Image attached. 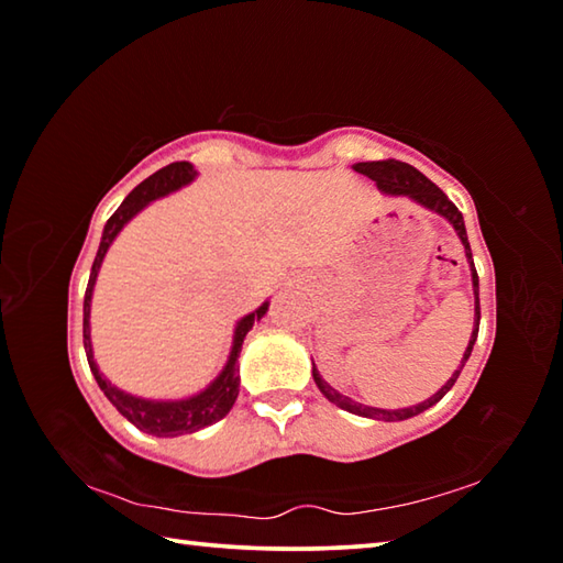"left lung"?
Returning a JSON list of instances; mask_svg holds the SVG:
<instances>
[{
	"mask_svg": "<svg viewBox=\"0 0 563 563\" xmlns=\"http://www.w3.org/2000/svg\"><path fill=\"white\" fill-rule=\"evenodd\" d=\"M357 170V174L373 178L377 188H383L385 194H405L409 198H415L417 203H422L427 208H432V211H437L440 216H444L446 221H450L454 225V231L460 233L462 243H464V251H466V258H470L472 263V283H474V305H476V322H474V330H472V340H470V347H466L464 357H462V367L464 362L470 360L472 355V347H474V340L476 335H479V275H476V268H474V261H472V247H470V241H466V228H464V218L460 213V208H456L450 198L444 196L442 188H437L430 178H427L424 174H419V170L415 166L409 164H402V161H395V158H385V161H365V164H355L352 166ZM462 367L456 369V373L446 379V385L440 389V393L432 395L430 399H424L422 405L417 407H407V409H375V407H365L355 402V399H350L345 395H340L338 389H332L325 379H322L318 375V369L312 367V377H316V385L320 387V393L325 395L332 405H338L342 409H347V412L352 415H360V417H369V419H385V422H399V419H409L415 417L419 412H424V409H430L432 405L440 402V399L450 393L452 385L456 383V377H460Z\"/></svg>",
	"mask_w": 563,
	"mask_h": 563,
	"instance_id": "obj_1",
	"label": "left lung"
}]
</instances>
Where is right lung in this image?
<instances>
[{"label":"right lung","mask_w":563,"mask_h":563,"mask_svg":"<svg viewBox=\"0 0 563 563\" xmlns=\"http://www.w3.org/2000/svg\"><path fill=\"white\" fill-rule=\"evenodd\" d=\"M194 176H196V170L188 164V161H176V164H168L166 168L156 170L154 176L141 180V184L131 190V194L126 196V201L117 208V213H113L107 221V225H103L101 245H99V253L91 265L87 295H84V350H87L89 367H91L93 377H97L101 393L109 397V402L117 407L131 424H136L141 432H148L156 437H178V434L198 432L231 412V407L238 397V387H241V377H238V355H241L243 340L247 335V330L253 328V322L261 320L265 316V310H268V302H265L258 310L251 312V316H245L241 322H238L233 350H231V357H228L225 369L211 387L203 389V393L196 397L178 399V402H154V399H141V397L121 393V389L113 387L109 379L99 373L97 362H93V355H91L89 308H91V290H93V283H97V273H99L103 255H107L111 241L117 238L123 223H129L131 218L136 216L148 201H154V198H158V196H166L168 190L186 186L188 180H194Z\"/></svg>","instance_id":"add662e5"}]
</instances>
